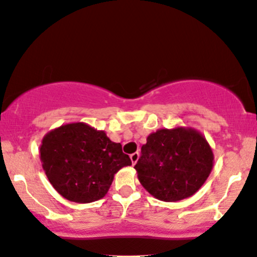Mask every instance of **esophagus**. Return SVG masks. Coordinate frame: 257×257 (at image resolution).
I'll return each mask as SVG.
<instances>
[{
    "label": "esophagus",
    "instance_id": "obj_1",
    "mask_svg": "<svg viewBox=\"0 0 257 257\" xmlns=\"http://www.w3.org/2000/svg\"><path fill=\"white\" fill-rule=\"evenodd\" d=\"M130 158H131L132 163L136 164V163L138 162V160H139V154H138V153H135V154H132L131 156H130Z\"/></svg>",
    "mask_w": 257,
    "mask_h": 257
}]
</instances>
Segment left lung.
<instances>
[{
    "label": "left lung",
    "mask_w": 257,
    "mask_h": 257,
    "mask_svg": "<svg viewBox=\"0 0 257 257\" xmlns=\"http://www.w3.org/2000/svg\"><path fill=\"white\" fill-rule=\"evenodd\" d=\"M213 163V151L204 136L193 127L176 126L148 136L135 169L154 198L175 202L201 188Z\"/></svg>",
    "instance_id": "1"
}]
</instances>
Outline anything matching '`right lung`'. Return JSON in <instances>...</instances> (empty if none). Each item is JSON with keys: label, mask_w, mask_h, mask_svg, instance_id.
Instances as JSON below:
<instances>
[{"label": "right lung", "mask_w": 257, "mask_h": 257, "mask_svg": "<svg viewBox=\"0 0 257 257\" xmlns=\"http://www.w3.org/2000/svg\"><path fill=\"white\" fill-rule=\"evenodd\" d=\"M43 169L53 188L66 200L88 204L102 199L114 175L131 166L121 144L85 122H70L44 136Z\"/></svg>", "instance_id": "obj_1"}]
</instances>
